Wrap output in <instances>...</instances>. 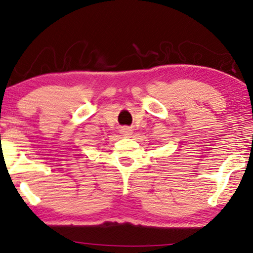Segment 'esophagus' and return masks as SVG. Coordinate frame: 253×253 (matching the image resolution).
Segmentation results:
<instances>
[{
  "label": "esophagus",
  "mask_w": 253,
  "mask_h": 253,
  "mask_svg": "<svg viewBox=\"0 0 253 253\" xmlns=\"http://www.w3.org/2000/svg\"><path fill=\"white\" fill-rule=\"evenodd\" d=\"M122 134L125 135V136H129V135H131V129H130V128H128V127L123 128Z\"/></svg>",
  "instance_id": "obj_1"
}]
</instances>
